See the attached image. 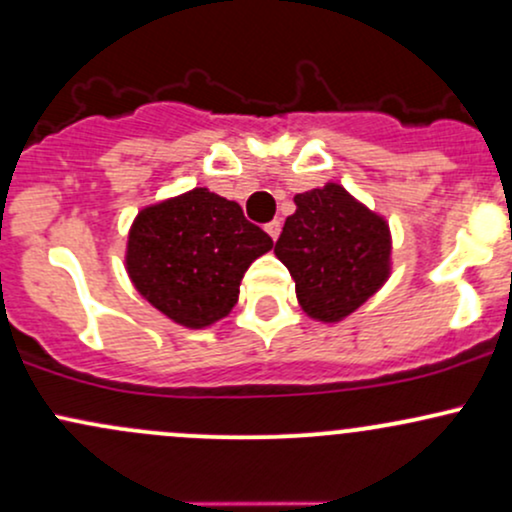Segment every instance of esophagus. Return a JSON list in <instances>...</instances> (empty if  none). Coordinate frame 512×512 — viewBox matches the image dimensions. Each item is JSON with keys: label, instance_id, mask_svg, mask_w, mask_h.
I'll list each match as a JSON object with an SVG mask.
<instances>
[{"label": "esophagus", "instance_id": "esophagus-1", "mask_svg": "<svg viewBox=\"0 0 512 512\" xmlns=\"http://www.w3.org/2000/svg\"><path fill=\"white\" fill-rule=\"evenodd\" d=\"M265 230H267V235H269V238H272V240H277V238H279V233H282V223H279V221H272V223H267Z\"/></svg>", "mask_w": 512, "mask_h": 512}]
</instances>
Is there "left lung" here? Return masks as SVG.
Masks as SVG:
<instances>
[{
	"label": "left lung",
	"instance_id": "obj_1",
	"mask_svg": "<svg viewBox=\"0 0 512 512\" xmlns=\"http://www.w3.org/2000/svg\"><path fill=\"white\" fill-rule=\"evenodd\" d=\"M294 204L274 255L296 282L303 313L340 323L389 279V223L338 182L296 194Z\"/></svg>",
	"mask_w": 512,
	"mask_h": 512
}]
</instances>
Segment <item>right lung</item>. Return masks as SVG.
I'll list each match as a JSON object with an SVG mask.
<instances>
[{
    "mask_svg": "<svg viewBox=\"0 0 512 512\" xmlns=\"http://www.w3.org/2000/svg\"><path fill=\"white\" fill-rule=\"evenodd\" d=\"M272 247L235 201L196 187L138 211L126 272L162 316L201 330L233 311L247 267Z\"/></svg>",
    "mask_w": 512,
    "mask_h": 512,
    "instance_id": "1",
    "label": "right lung"
}]
</instances>
